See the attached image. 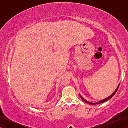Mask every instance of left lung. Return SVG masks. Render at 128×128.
<instances>
[{
    "label": "left lung",
    "instance_id": "obj_1",
    "mask_svg": "<svg viewBox=\"0 0 128 128\" xmlns=\"http://www.w3.org/2000/svg\"><path fill=\"white\" fill-rule=\"evenodd\" d=\"M119 85H120V84H119V85H118V86L117 87V88H116V90H115V91L113 92V93L110 95V96L109 97H107V98H105V99H103V100H100V101H99L98 102H97V103H91V102H90L89 101H88V100H85V99H84V98L81 96V95L80 94V97H81V98L82 99V100H83V101H84V102H86V103H88V104H100V103H103V102H106V101H107V100H110L111 98H112L113 97V96H114V95L115 94H116V91H117V90H118V88H119Z\"/></svg>",
    "mask_w": 128,
    "mask_h": 128
}]
</instances>
